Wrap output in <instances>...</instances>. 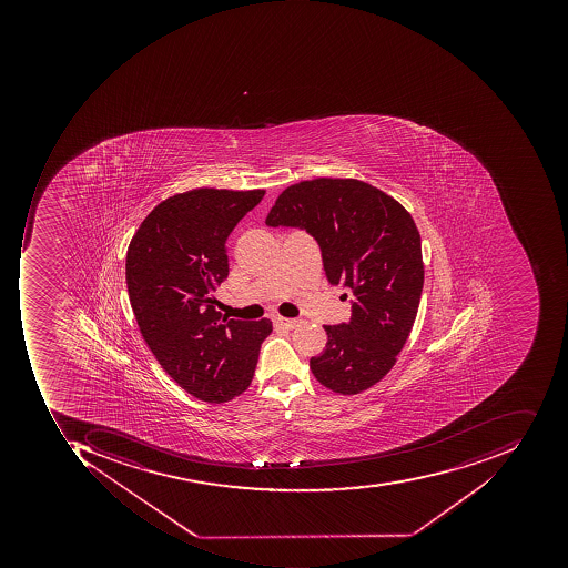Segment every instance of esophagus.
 Returning a JSON list of instances; mask_svg holds the SVG:
<instances>
[{
	"label": "esophagus",
	"mask_w": 568,
	"mask_h": 568,
	"mask_svg": "<svg viewBox=\"0 0 568 568\" xmlns=\"http://www.w3.org/2000/svg\"><path fill=\"white\" fill-rule=\"evenodd\" d=\"M273 323H275L276 327H285V329H293V327L297 326L298 321L297 320H286V317H275L273 320Z\"/></svg>",
	"instance_id": "34e87169"
}]
</instances>
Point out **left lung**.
I'll list each match as a JSON object with an SVG mask.
<instances>
[{
	"mask_svg": "<svg viewBox=\"0 0 568 568\" xmlns=\"http://www.w3.org/2000/svg\"><path fill=\"white\" fill-rule=\"evenodd\" d=\"M266 225L307 231L327 282L355 295L349 323L324 326L326 348L311 358L314 377L343 396L375 386L396 364L422 297V239L408 210L368 182L317 178L288 185Z\"/></svg>",
	"mask_w": 568,
	"mask_h": 568,
	"instance_id": "1",
	"label": "left lung"
}]
</instances>
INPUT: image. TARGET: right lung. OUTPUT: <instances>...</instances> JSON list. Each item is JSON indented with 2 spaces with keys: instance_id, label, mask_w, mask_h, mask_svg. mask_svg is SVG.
Listing matches in <instances>:
<instances>
[{
  "instance_id": "add662e5",
  "label": "right lung",
  "mask_w": 568,
  "mask_h": 568,
  "mask_svg": "<svg viewBox=\"0 0 568 568\" xmlns=\"http://www.w3.org/2000/svg\"><path fill=\"white\" fill-rule=\"evenodd\" d=\"M264 190L200 187L149 213L126 253V283L141 336L163 371L191 396L225 403L256 371L270 320H226L216 285L229 276L226 237L263 200Z\"/></svg>"
}]
</instances>
